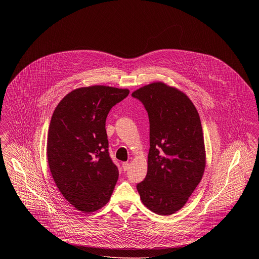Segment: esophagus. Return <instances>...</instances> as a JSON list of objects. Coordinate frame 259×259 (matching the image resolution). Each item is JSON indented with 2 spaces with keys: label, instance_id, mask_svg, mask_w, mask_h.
Segmentation results:
<instances>
[{
  "label": "esophagus",
  "instance_id": "obj_1",
  "mask_svg": "<svg viewBox=\"0 0 259 259\" xmlns=\"http://www.w3.org/2000/svg\"><path fill=\"white\" fill-rule=\"evenodd\" d=\"M122 168H123V171H127L129 169V163L128 162H122Z\"/></svg>",
  "mask_w": 259,
  "mask_h": 259
}]
</instances>
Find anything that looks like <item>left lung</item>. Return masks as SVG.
Returning a JSON list of instances; mask_svg holds the SVG:
<instances>
[{
    "mask_svg": "<svg viewBox=\"0 0 259 259\" xmlns=\"http://www.w3.org/2000/svg\"><path fill=\"white\" fill-rule=\"evenodd\" d=\"M148 111L149 151L146 179L137 185L144 205L155 213L182 209L205 170V146L200 117L182 91L163 82L132 93Z\"/></svg>",
    "mask_w": 259,
    "mask_h": 259,
    "instance_id": "8db88e82",
    "label": "left lung"
}]
</instances>
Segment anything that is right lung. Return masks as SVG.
I'll list each match as a JSON object with an SVG mask.
<instances>
[{"mask_svg":"<svg viewBox=\"0 0 259 259\" xmlns=\"http://www.w3.org/2000/svg\"><path fill=\"white\" fill-rule=\"evenodd\" d=\"M128 89L94 85L67 94L52 114L48 160L59 191L74 208L92 212L110 200L118 169L109 153L106 119Z\"/></svg>","mask_w":259,"mask_h":259,"instance_id":"add662e5","label":"right lung"}]
</instances>
